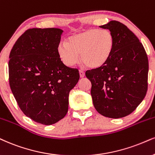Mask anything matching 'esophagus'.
Here are the masks:
<instances>
[{
  "label": "esophagus",
  "instance_id": "obj_1",
  "mask_svg": "<svg viewBox=\"0 0 155 155\" xmlns=\"http://www.w3.org/2000/svg\"><path fill=\"white\" fill-rule=\"evenodd\" d=\"M79 73H80V77H81V78H83L85 77V72H84V71H83V70H79Z\"/></svg>",
  "mask_w": 155,
  "mask_h": 155
}]
</instances>
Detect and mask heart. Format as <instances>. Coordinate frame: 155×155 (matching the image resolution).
Segmentation results:
<instances>
[{"instance_id":"heart-1","label":"heart","mask_w":155,"mask_h":155,"mask_svg":"<svg viewBox=\"0 0 155 155\" xmlns=\"http://www.w3.org/2000/svg\"><path fill=\"white\" fill-rule=\"evenodd\" d=\"M114 45V35L109 30L91 28L69 37L67 44H59L57 51L66 66L74 67L81 54L82 62L89 68L99 69L109 60Z\"/></svg>"}]
</instances>
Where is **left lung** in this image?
Masks as SVG:
<instances>
[{
  "label": "left lung",
  "instance_id": "obj_1",
  "mask_svg": "<svg viewBox=\"0 0 155 155\" xmlns=\"http://www.w3.org/2000/svg\"><path fill=\"white\" fill-rule=\"evenodd\" d=\"M101 28L114 35L115 45L108 62L86 72L95 108L106 117L119 118L132 113L147 91L149 62L142 44L127 26L110 21Z\"/></svg>",
  "mask_w": 155,
  "mask_h": 155
}]
</instances>
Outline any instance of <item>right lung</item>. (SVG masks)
I'll use <instances>...</instances> for the list:
<instances>
[{
	"mask_svg": "<svg viewBox=\"0 0 155 155\" xmlns=\"http://www.w3.org/2000/svg\"><path fill=\"white\" fill-rule=\"evenodd\" d=\"M63 31L30 28L18 38L9 55V83L19 108L37 123L51 125L66 116L69 93L80 78L57 54Z\"/></svg>",
	"mask_w": 155,
	"mask_h": 155,
	"instance_id": "obj_1",
	"label": "right lung"
}]
</instances>
